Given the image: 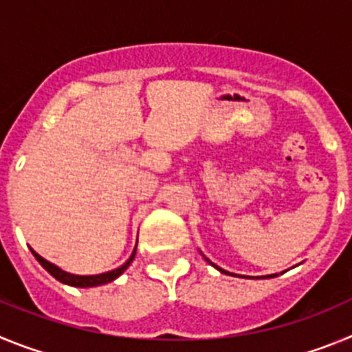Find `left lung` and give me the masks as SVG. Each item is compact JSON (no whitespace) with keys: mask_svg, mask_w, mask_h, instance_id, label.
<instances>
[{"mask_svg":"<svg viewBox=\"0 0 352 352\" xmlns=\"http://www.w3.org/2000/svg\"><path fill=\"white\" fill-rule=\"evenodd\" d=\"M217 270H220V268H217ZM220 272H222V273H227V272H223V270H220ZM270 276H275V275H270Z\"/></svg>","mask_w":352,"mask_h":352,"instance_id":"8db88e82","label":"left lung"}]
</instances>
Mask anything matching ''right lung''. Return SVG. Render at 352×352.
<instances>
[{"mask_svg": "<svg viewBox=\"0 0 352 352\" xmlns=\"http://www.w3.org/2000/svg\"><path fill=\"white\" fill-rule=\"evenodd\" d=\"M31 254L35 256V259L38 261L40 264H42L43 268L47 270L49 273H51L52 276H54L56 280H60L61 284H67V285H74V287H95V285H102V284H107V282H113L114 278H118V276L121 275V273L125 272L126 268L130 266V263L133 261V257H135V250H133V254L130 256V259L126 261L123 266H120V268L113 270V272H107V273H100V275H72V273H67L63 272V270H60L56 264L49 263V261L43 259L42 256H38L35 250H31Z\"/></svg>", "mask_w": 352, "mask_h": 352, "instance_id": "1", "label": "right lung"}]
</instances>
